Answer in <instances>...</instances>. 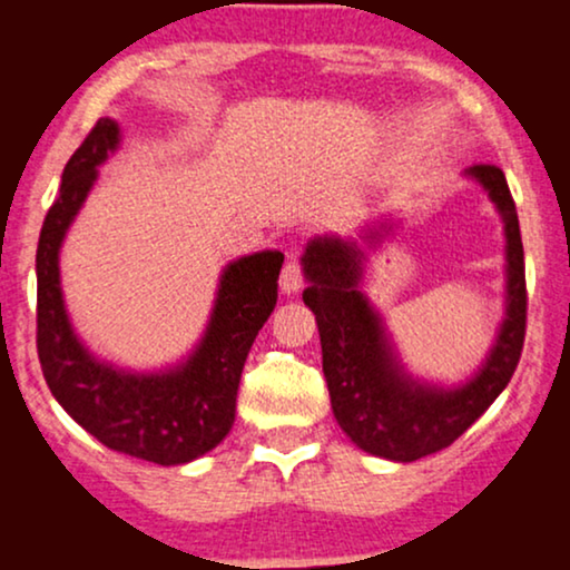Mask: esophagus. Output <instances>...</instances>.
Masks as SVG:
<instances>
[{
	"instance_id": "obj_1",
	"label": "esophagus",
	"mask_w": 570,
	"mask_h": 570,
	"mask_svg": "<svg viewBox=\"0 0 570 570\" xmlns=\"http://www.w3.org/2000/svg\"><path fill=\"white\" fill-rule=\"evenodd\" d=\"M299 289H303V267H299V263H294V259H289V263L284 265V271H281V292L297 294Z\"/></svg>"
}]
</instances>
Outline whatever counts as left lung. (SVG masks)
I'll list each match as a JSON object with an SVG mask.
<instances>
[{"label": "left lung", "mask_w": 570, "mask_h": 570, "mask_svg": "<svg viewBox=\"0 0 570 570\" xmlns=\"http://www.w3.org/2000/svg\"><path fill=\"white\" fill-rule=\"evenodd\" d=\"M466 176L485 189L503 222L507 303L493 348L461 385H440L410 375L383 316L362 292L367 263L364 246H381L394 233V219L370 222L358 235L364 246L353 238L316 235L303 252L307 278L303 299L316 313L332 412L356 448L385 461L410 463L453 444L507 389L520 362L528 305L520 219L501 168L472 166Z\"/></svg>", "instance_id": "8db88e82"}]
</instances>
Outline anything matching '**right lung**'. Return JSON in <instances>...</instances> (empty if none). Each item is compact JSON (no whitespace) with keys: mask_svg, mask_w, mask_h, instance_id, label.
<instances>
[{"mask_svg":"<svg viewBox=\"0 0 570 570\" xmlns=\"http://www.w3.org/2000/svg\"><path fill=\"white\" fill-rule=\"evenodd\" d=\"M120 126L101 117L71 155L37 246V351L56 402L107 444L160 466L206 455L230 434L240 372L278 299L281 252H257L222 271L203 337L166 370L136 372L98 358L71 326L61 289L63 238L104 166L120 147Z\"/></svg>","mask_w":570,"mask_h":570,"instance_id":"obj_1","label":"right lung"}]
</instances>
